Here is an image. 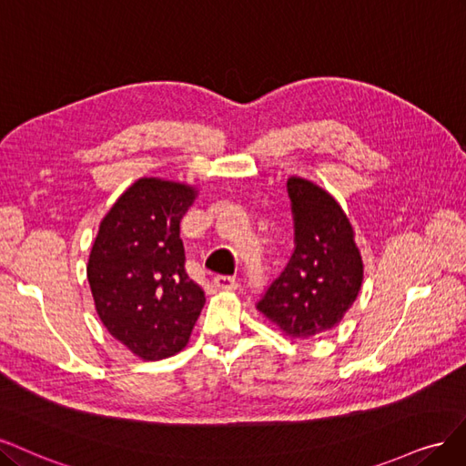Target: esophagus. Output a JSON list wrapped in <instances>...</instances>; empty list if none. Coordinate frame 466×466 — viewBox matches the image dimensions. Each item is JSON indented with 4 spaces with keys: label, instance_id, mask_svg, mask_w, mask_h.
<instances>
[{
    "label": "esophagus",
    "instance_id": "1",
    "mask_svg": "<svg viewBox=\"0 0 466 466\" xmlns=\"http://www.w3.org/2000/svg\"><path fill=\"white\" fill-rule=\"evenodd\" d=\"M213 284H215V287H217L218 290H236V287H238L236 279H232V277H222V275L215 277V279H213Z\"/></svg>",
    "mask_w": 466,
    "mask_h": 466
}]
</instances>
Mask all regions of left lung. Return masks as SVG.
<instances>
[{"instance_id": "left-lung-1", "label": "left lung", "mask_w": 466, "mask_h": 466, "mask_svg": "<svg viewBox=\"0 0 466 466\" xmlns=\"http://www.w3.org/2000/svg\"><path fill=\"white\" fill-rule=\"evenodd\" d=\"M294 251L268 284L258 309L296 339L321 335L349 311L362 287L364 267L340 205L302 177L287 184Z\"/></svg>"}]
</instances>
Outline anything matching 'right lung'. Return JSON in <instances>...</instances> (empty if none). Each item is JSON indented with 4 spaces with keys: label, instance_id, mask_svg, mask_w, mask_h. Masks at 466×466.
Listing matches in <instances>:
<instances>
[{
    "label": "right lung",
    "instance_id": "obj_1",
    "mask_svg": "<svg viewBox=\"0 0 466 466\" xmlns=\"http://www.w3.org/2000/svg\"><path fill=\"white\" fill-rule=\"evenodd\" d=\"M195 199L189 186L141 177L100 222L88 258L98 318L143 360L182 350L205 306L186 273L179 220Z\"/></svg>",
    "mask_w": 466,
    "mask_h": 466
}]
</instances>
